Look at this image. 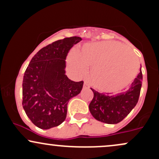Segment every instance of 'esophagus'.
<instances>
[{
	"instance_id": "1",
	"label": "esophagus",
	"mask_w": 159,
	"mask_h": 159,
	"mask_svg": "<svg viewBox=\"0 0 159 159\" xmlns=\"http://www.w3.org/2000/svg\"><path fill=\"white\" fill-rule=\"evenodd\" d=\"M84 89H87L89 88V84H87V81H84V86H83Z\"/></svg>"
}]
</instances>
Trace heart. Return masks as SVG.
Returning a JSON list of instances; mask_svg holds the SVG:
<instances>
[{
	"label": "heart",
	"mask_w": 159,
	"mask_h": 159,
	"mask_svg": "<svg viewBox=\"0 0 159 159\" xmlns=\"http://www.w3.org/2000/svg\"><path fill=\"white\" fill-rule=\"evenodd\" d=\"M129 52L117 42L88 43L82 47L79 54L71 53L68 64L78 75L92 67L90 78L95 88L104 93H117L132 83L138 71V59Z\"/></svg>",
	"instance_id": "heart-1"
}]
</instances>
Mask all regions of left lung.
Segmentation results:
<instances>
[{
    "label": "left lung",
    "instance_id": "left-lung-1",
    "mask_svg": "<svg viewBox=\"0 0 159 159\" xmlns=\"http://www.w3.org/2000/svg\"><path fill=\"white\" fill-rule=\"evenodd\" d=\"M142 80L140 71L130 87L125 92L117 95L100 93L91 88L93 98L89 105L90 114L102 123L116 124L121 122L138 103Z\"/></svg>",
    "mask_w": 159,
    "mask_h": 159
}]
</instances>
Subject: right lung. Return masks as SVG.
<instances>
[{
    "label": "right lung",
    "instance_id": "obj_1",
    "mask_svg": "<svg viewBox=\"0 0 159 159\" xmlns=\"http://www.w3.org/2000/svg\"><path fill=\"white\" fill-rule=\"evenodd\" d=\"M78 36L54 42L33 57L22 83V106L36 126L49 129L66 117L70 98L81 93L83 81H71L66 75V58Z\"/></svg>",
    "mask_w": 159,
    "mask_h": 159
}]
</instances>
